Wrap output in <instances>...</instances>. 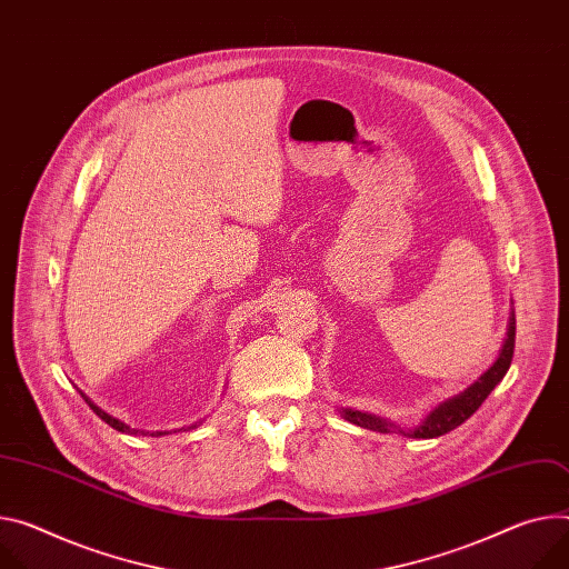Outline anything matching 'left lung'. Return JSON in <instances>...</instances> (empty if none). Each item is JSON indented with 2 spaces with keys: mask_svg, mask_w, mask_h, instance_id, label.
<instances>
[{
  "mask_svg": "<svg viewBox=\"0 0 569 569\" xmlns=\"http://www.w3.org/2000/svg\"><path fill=\"white\" fill-rule=\"evenodd\" d=\"M512 349H515V311L510 308V318H508V331L503 338V345L499 349V356L495 363L468 388L462 392L440 401L438 406H433L425 420L412 427H399L381 416H375V412H366V410H356V408H340V416L356 425V427H363L370 431H379V433H401L406 438H438L445 436L449 431H453L456 427H460L465 420L470 416H475L477 408L486 401V397L495 390V386L506 377L508 368H510V360H512Z\"/></svg>",
  "mask_w": 569,
  "mask_h": 569,
  "instance_id": "8db88e82",
  "label": "left lung"
}]
</instances>
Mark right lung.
<instances>
[{
  "label": "right lung",
  "instance_id": "right-lung-1",
  "mask_svg": "<svg viewBox=\"0 0 569 569\" xmlns=\"http://www.w3.org/2000/svg\"><path fill=\"white\" fill-rule=\"evenodd\" d=\"M81 397L86 399V403L97 412V416L101 418V420H104L109 427H113L116 431H122V433H138V436H151V438H161V436H170L172 431L177 433V431H183V429H194V427H199L203 420H199V422H194V425H190V427H181V429H172V431H142V429H131L129 425H124L122 420H118V418H113V416H109V412L107 410H101L94 401H90L83 392H81Z\"/></svg>",
  "mask_w": 569,
  "mask_h": 569
}]
</instances>
